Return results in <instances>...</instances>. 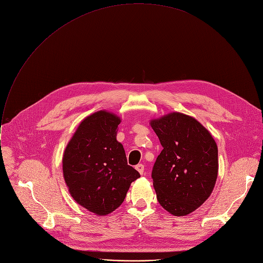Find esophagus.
Wrapping results in <instances>:
<instances>
[{
  "mask_svg": "<svg viewBox=\"0 0 263 263\" xmlns=\"http://www.w3.org/2000/svg\"><path fill=\"white\" fill-rule=\"evenodd\" d=\"M135 168L137 170V172L140 174V175H143V172H144V165L143 164H137L135 166Z\"/></svg>",
  "mask_w": 263,
  "mask_h": 263,
  "instance_id": "obj_1",
  "label": "esophagus"
}]
</instances>
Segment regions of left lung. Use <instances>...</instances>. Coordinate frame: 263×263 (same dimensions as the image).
<instances>
[{
  "label": "left lung",
  "instance_id": "left-lung-1",
  "mask_svg": "<svg viewBox=\"0 0 263 263\" xmlns=\"http://www.w3.org/2000/svg\"><path fill=\"white\" fill-rule=\"evenodd\" d=\"M162 151L153 166L159 204L176 216L190 214L211 195L217 178V145L196 119L172 112L151 121Z\"/></svg>",
  "mask_w": 263,
  "mask_h": 263
}]
</instances>
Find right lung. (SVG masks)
I'll list each match as a JSON object with an SVG mask.
<instances>
[{
  "label": "right lung",
  "mask_w": 263,
  "mask_h": 263,
  "mask_svg": "<svg viewBox=\"0 0 263 263\" xmlns=\"http://www.w3.org/2000/svg\"><path fill=\"white\" fill-rule=\"evenodd\" d=\"M120 123L111 112H95L81 122L63 153V177L70 196L101 216L120 207L131 183L140 177L128 165L124 146L117 140Z\"/></svg>",
  "instance_id": "add662e5"
}]
</instances>
